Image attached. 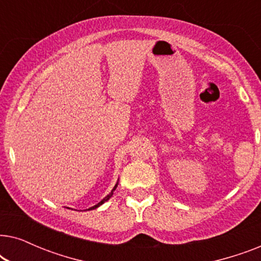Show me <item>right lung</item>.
<instances>
[{"label":"right lung","mask_w":261,"mask_h":261,"mask_svg":"<svg viewBox=\"0 0 261 261\" xmlns=\"http://www.w3.org/2000/svg\"><path fill=\"white\" fill-rule=\"evenodd\" d=\"M116 187H117V185H115V188H114V189H113V191H114V190H115V189H116ZM113 191H112V192H110V194H109L108 196H107V197H105V198H103L101 202H99V203H97V204H96V205H94V206H91V208H89L88 210H91V209H96V208H97V206H99V205H101V204H103V203H105V202H107V201H108V199H109V198H110V197H112V196H113Z\"/></svg>","instance_id":"add662e5"}]
</instances>
